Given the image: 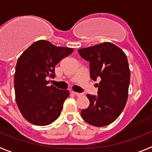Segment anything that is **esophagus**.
<instances>
[{
  "label": "esophagus",
  "instance_id": "1",
  "mask_svg": "<svg viewBox=\"0 0 152 152\" xmlns=\"http://www.w3.org/2000/svg\"><path fill=\"white\" fill-rule=\"evenodd\" d=\"M72 94H74L75 95V96H82L83 94H81V93H77V92H74V91H72Z\"/></svg>",
  "mask_w": 152,
  "mask_h": 152
}]
</instances>
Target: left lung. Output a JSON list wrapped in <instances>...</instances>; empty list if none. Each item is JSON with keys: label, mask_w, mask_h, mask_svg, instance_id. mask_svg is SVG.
<instances>
[{"label": "left lung", "mask_w": 152, "mask_h": 152, "mask_svg": "<svg viewBox=\"0 0 152 152\" xmlns=\"http://www.w3.org/2000/svg\"><path fill=\"white\" fill-rule=\"evenodd\" d=\"M78 53L89 61L90 77L96 81L97 95L88 94L89 107L81 110V117L94 126L110 124L123 112L128 98L130 71L126 54L111 42H103Z\"/></svg>", "instance_id": "1"}]
</instances>
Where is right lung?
<instances>
[{"label": "right lung", "mask_w": 152, "mask_h": 152, "mask_svg": "<svg viewBox=\"0 0 152 152\" xmlns=\"http://www.w3.org/2000/svg\"><path fill=\"white\" fill-rule=\"evenodd\" d=\"M73 51L39 40L20 56L14 76L15 97L19 110L28 122L47 126L58 118L69 92L49 86L46 77L54 78L55 66Z\"/></svg>", "instance_id": "obj_1"}]
</instances>
